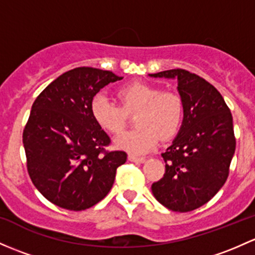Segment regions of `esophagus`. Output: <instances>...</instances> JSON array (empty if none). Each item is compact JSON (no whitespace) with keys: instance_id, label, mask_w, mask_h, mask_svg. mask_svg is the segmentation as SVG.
<instances>
[{"instance_id":"1","label":"esophagus","mask_w":255,"mask_h":255,"mask_svg":"<svg viewBox=\"0 0 255 255\" xmlns=\"http://www.w3.org/2000/svg\"><path fill=\"white\" fill-rule=\"evenodd\" d=\"M128 160L132 162H136V163H141L145 161V157H140V156H135V155H128Z\"/></svg>"}]
</instances>
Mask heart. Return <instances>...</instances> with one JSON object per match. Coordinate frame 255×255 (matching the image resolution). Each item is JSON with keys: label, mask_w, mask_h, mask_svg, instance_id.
I'll use <instances>...</instances> for the list:
<instances>
[{"label": "heart", "mask_w": 255, "mask_h": 255, "mask_svg": "<svg viewBox=\"0 0 255 255\" xmlns=\"http://www.w3.org/2000/svg\"><path fill=\"white\" fill-rule=\"evenodd\" d=\"M119 104L105 94L94 95L90 112L96 125L106 132L117 134L127 122V114H134L138 127L117 136L115 144L130 154H145L154 148L157 139H168L178 132L184 115L181 95L162 92L161 88L146 83H130L117 90Z\"/></svg>", "instance_id": "obj_1"}]
</instances>
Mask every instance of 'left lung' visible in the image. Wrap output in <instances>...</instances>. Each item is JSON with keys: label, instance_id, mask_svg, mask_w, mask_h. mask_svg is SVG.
<instances>
[{"label": "left lung", "instance_id": "1", "mask_svg": "<svg viewBox=\"0 0 255 255\" xmlns=\"http://www.w3.org/2000/svg\"><path fill=\"white\" fill-rule=\"evenodd\" d=\"M177 79L183 122L162 152L165 173L151 186L154 197L172 211L187 213L208 203L226 182L236 149L234 121L216 88L186 69L149 74Z\"/></svg>", "mask_w": 255, "mask_h": 255}]
</instances>
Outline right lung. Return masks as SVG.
Masks as SVG:
<instances>
[{
	"instance_id": "right-lung-1",
	"label": "right lung",
	"mask_w": 255,
	"mask_h": 255,
	"mask_svg": "<svg viewBox=\"0 0 255 255\" xmlns=\"http://www.w3.org/2000/svg\"><path fill=\"white\" fill-rule=\"evenodd\" d=\"M122 77L78 67L50 83L31 106L23 132L26 167L36 189L52 204L80 211L112 188L125 151H106L110 136L90 112L94 95Z\"/></svg>"
}]
</instances>
